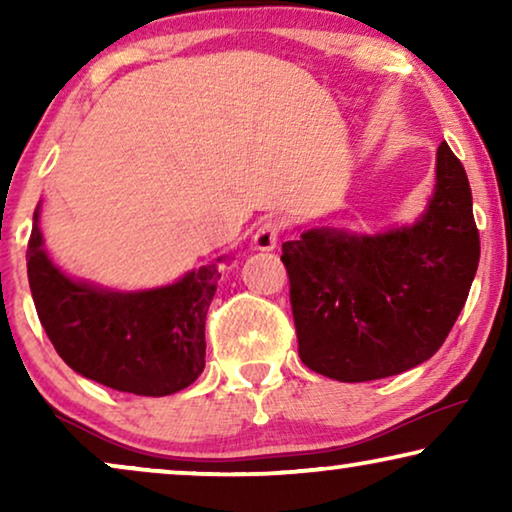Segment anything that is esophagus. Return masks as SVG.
I'll list each match as a JSON object with an SVG mask.
<instances>
[{
	"instance_id": "1",
	"label": "esophagus",
	"mask_w": 512,
	"mask_h": 512,
	"mask_svg": "<svg viewBox=\"0 0 512 512\" xmlns=\"http://www.w3.org/2000/svg\"><path fill=\"white\" fill-rule=\"evenodd\" d=\"M279 233H282V223L279 221H263L254 233V249L258 251H272L277 247Z\"/></svg>"
}]
</instances>
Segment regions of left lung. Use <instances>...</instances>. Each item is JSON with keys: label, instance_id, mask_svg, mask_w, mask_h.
Listing matches in <instances>:
<instances>
[{"label": "left lung", "instance_id": "left-lung-1", "mask_svg": "<svg viewBox=\"0 0 512 512\" xmlns=\"http://www.w3.org/2000/svg\"><path fill=\"white\" fill-rule=\"evenodd\" d=\"M298 354L314 373L370 382L431 359L452 331L480 261L464 165L445 142L436 186L410 226H314L282 244Z\"/></svg>", "mask_w": 512, "mask_h": 512}]
</instances>
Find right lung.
<instances>
[{
  "instance_id": "obj_1",
  "label": "right lung",
  "mask_w": 512,
  "mask_h": 512,
  "mask_svg": "<svg viewBox=\"0 0 512 512\" xmlns=\"http://www.w3.org/2000/svg\"><path fill=\"white\" fill-rule=\"evenodd\" d=\"M34 209L27 279L39 321L74 373L116 391L170 396L205 370V319L226 256L144 291L104 289L62 272Z\"/></svg>"
}]
</instances>
